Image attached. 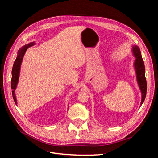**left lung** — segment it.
I'll return each mask as SVG.
<instances>
[{
	"instance_id": "8db88e82",
	"label": "left lung",
	"mask_w": 158,
	"mask_h": 158,
	"mask_svg": "<svg viewBox=\"0 0 158 158\" xmlns=\"http://www.w3.org/2000/svg\"><path fill=\"white\" fill-rule=\"evenodd\" d=\"M132 52L133 54L136 57V60L135 61V68L136 73V78L138 84L139 85L140 89L142 92V101L141 106L144 103V99L146 95V90H147V83L145 76V66L144 60L142 59L141 55L140 50L137 45L132 47Z\"/></svg>"
}]
</instances>
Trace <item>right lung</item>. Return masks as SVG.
<instances>
[{
  "label": "right lung",
  "mask_w": 158,
  "mask_h": 158,
  "mask_svg": "<svg viewBox=\"0 0 158 158\" xmlns=\"http://www.w3.org/2000/svg\"><path fill=\"white\" fill-rule=\"evenodd\" d=\"M35 44L33 42L30 43V44L26 45L23 46L22 49L18 51V56L16 57V60L14 61V63L12 67V80H11V88L12 89V97L14 99V101L15 102L16 104H17L16 98L15 96V94H14V90H15L16 85L18 82V78H19V74H20V66L22 61V59L24 55L26 50L27 49L28 47H30L32 45H34Z\"/></svg>",
  "instance_id": "right-lung-1"
}]
</instances>
